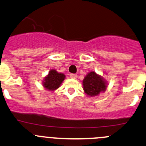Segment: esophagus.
Here are the masks:
<instances>
[{
	"label": "esophagus",
	"instance_id": "esophagus-1",
	"mask_svg": "<svg viewBox=\"0 0 146 146\" xmlns=\"http://www.w3.org/2000/svg\"><path fill=\"white\" fill-rule=\"evenodd\" d=\"M70 77L71 78H77V75L76 74H74V73H70Z\"/></svg>",
	"mask_w": 146,
	"mask_h": 146
}]
</instances>
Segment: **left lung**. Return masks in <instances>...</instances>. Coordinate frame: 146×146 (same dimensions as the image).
<instances>
[{"mask_svg":"<svg viewBox=\"0 0 146 146\" xmlns=\"http://www.w3.org/2000/svg\"><path fill=\"white\" fill-rule=\"evenodd\" d=\"M83 85L85 93L90 96H98L106 89V82L95 72H90L85 77Z\"/></svg>","mask_w":146,"mask_h":146,"instance_id":"8db88e82","label":"left lung"}]
</instances>
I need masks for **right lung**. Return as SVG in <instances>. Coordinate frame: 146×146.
Wrapping results in <instances>:
<instances>
[{
	"label": "right lung",
	"mask_w": 146,
	"mask_h": 146,
	"mask_svg": "<svg viewBox=\"0 0 146 146\" xmlns=\"http://www.w3.org/2000/svg\"><path fill=\"white\" fill-rule=\"evenodd\" d=\"M64 78V74L58 73L56 70H50L48 76L45 78L43 86L48 90H54L59 88Z\"/></svg>",
	"instance_id": "1"
}]
</instances>
